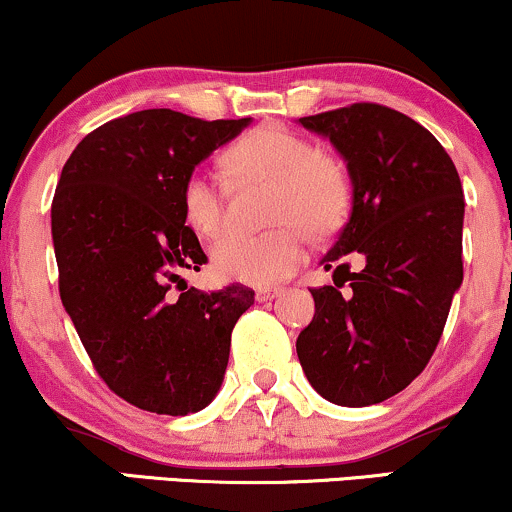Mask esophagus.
I'll use <instances>...</instances> for the list:
<instances>
[{
	"label": "esophagus",
	"instance_id": "obj_1",
	"mask_svg": "<svg viewBox=\"0 0 512 512\" xmlns=\"http://www.w3.org/2000/svg\"><path fill=\"white\" fill-rule=\"evenodd\" d=\"M279 293H281L279 288H257L255 298L260 300V303H267V300H274Z\"/></svg>",
	"mask_w": 512,
	"mask_h": 512
}]
</instances>
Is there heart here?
Segmentation results:
<instances>
[{
	"mask_svg": "<svg viewBox=\"0 0 512 512\" xmlns=\"http://www.w3.org/2000/svg\"><path fill=\"white\" fill-rule=\"evenodd\" d=\"M231 178L269 183L267 221H283L272 229L243 236L229 233L212 248V269L226 281L272 286L295 272L305 257V236L336 231L350 205V178L336 157L319 152L310 138L281 126L262 123L221 155ZM186 226L197 238H214L221 229V193L217 181L190 171L178 190Z\"/></svg>",
	"mask_w": 512,
	"mask_h": 512,
	"instance_id": "obj_1",
	"label": "heart"
}]
</instances>
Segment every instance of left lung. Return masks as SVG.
Segmentation results:
<instances>
[{
    "label": "left lung",
    "instance_id": "left-lung-1",
    "mask_svg": "<svg viewBox=\"0 0 512 512\" xmlns=\"http://www.w3.org/2000/svg\"><path fill=\"white\" fill-rule=\"evenodd\" d=\"M300 123L348 162L353 212L322 257L334 286L310 288L315 317L295 350L319 396L365 408L420 377L439 346L463 283V186L439 140L384 104L355 102ZM348 256L363 269L350 273Z\"/></svg>",
    "mask_w": 512,
    "mask_h": 512
}]
</instances>
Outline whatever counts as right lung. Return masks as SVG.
I'll return each instance as SVG.
<instances>
[{"label": "right lung", "mask_w": 512, "mask_h": 512, "mask_svg": "<svg viewBox=\"0 0 512 512\" xmlns=\"http://www.w3.org/2000/svg\"><path fill=\"white\" fill-rule=\"evenodd\" d=\"M250 119L143 109L102 123L66 159L52 200L59 295L92 367L116 396L190 415L217 396L231 331L255 291L188 288L207 255L181 217L183 178Z\"/></svg>", "instance_id": "add662e5"}]
</instances>
